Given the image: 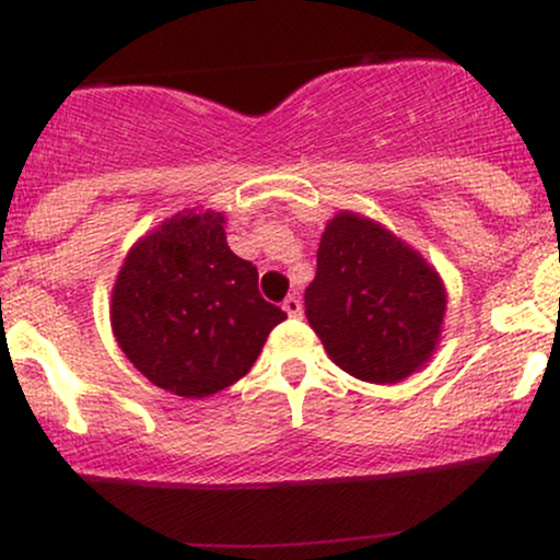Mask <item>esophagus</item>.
Masks as SVG:
<instances>
[{"label": "esophagus", "mask_w": 560, "mask_h": 560, "mask_svg": "<svg viewBox=\"0 0 560 560\" xmlns=\"http://www.w3.org/2000/svg\"><path fill=\"white\" fill-rule=\"evenodd\" d=\"M281 307H284L289 318H300L302 316V302H300V298H294V294H289Z\"/></svg>", "instance_id": "1"}]
</instances>
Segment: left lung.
Listing matches in <instances>:
<instances>
[{"label": "left lung", "mask_w": 560, "mask_h": 560, "mask_svg": "<svg viewBox=\"0 0 560 560\" xmlns=\"http://www.w3.org/2000/svg\"><path fill=\"white\" fill-rule=\"evenodd\" d=\"M305 316L339 369L395 384L432 355L445 289L429 262L374 221L339 213L318 247Z\"/></svg>", "instance_id": "8db88e82"}]
</instances>
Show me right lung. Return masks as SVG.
Instances as JSON below:
<instances>
[{
	"label": "right lung",
	"mask_w": 560,
	"mask_h": 560,
	"mask_svg": "<svg viewBox=\"0 0 560 560\" xmlns=\"http://www.w3.org/2000/svg\"><path fill=\"white\" fill-rule=\"evenodd\" d=\"M120 350L160 389L208 397L253 369L287 318L262 300L258 268L226 244L221 213H178L128 253L113 289Z\"/></svg>",
	"instance_id": "right-lung-1"
}]
</instances>
